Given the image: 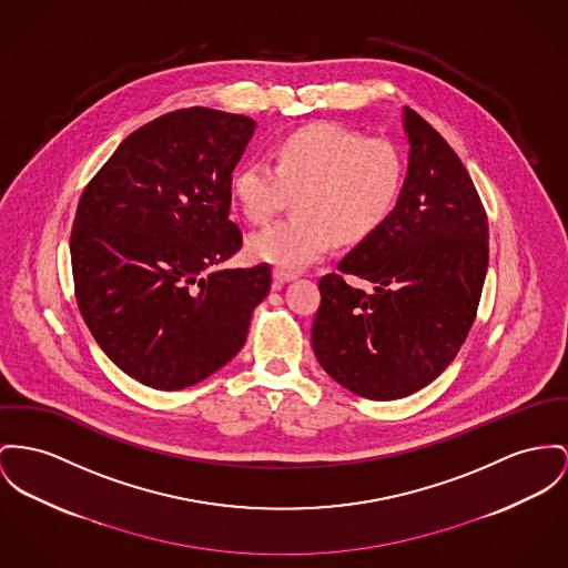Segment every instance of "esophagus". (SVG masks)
<instances>
[{"label":"esophagus","instance_id":"obj_1","mask_svg":"<svg viewBox=\"0 0 568 568\" xmlns=\"http://www.w3.org/2000/svg\"><path fill=\"white\" fill-rule=\"evenodd\" d=\"M273 280H275L277 286H282V284H286V282H293V280H295V273L284 271V268H275V271H273Z\"/></svg>","mask_w":568,"mask_h":568}]
</instances>
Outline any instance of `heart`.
<instances>
[{
  "mask_svg": "<svg viewBox=\"0 0 568 568\" xmlns=\"http://www.w3.org/2000/svg\"><path fill=\"white\" fill-rule=\"evenodd\" d=\"M403 187V159L381 138L318 122L282 138L266 161L241 163L230 193L252 224H266L293 195L295 213L247 239L254 261L300 271L318 261L332 239L351 245L392 213Z\"/></svg>",
  "mask_w": 568,
  "mask_h": 568,
  "instance_id": "1",
  "label": "heart"
}]
</instances>
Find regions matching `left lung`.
Segmentation results:
<instances>
[{
    "mask_svg": "<svg viewBox=\"0 0 568 568\" xmlns=\"http://www.w3.org/2000/svg\"><path fill=\"white\" fill-rule=\"evenodd\" d=\"M403 129L409 163L396 206L336 273L321 277L312 325L323 371L371 400L405 398L450 366L489 265L487 213L465 165L409 108Z\"/></svg>",
    "mask_w": 568,
    "mask_h": 568,
    "instance_id": "8db88e82",
    "label": "left lung"
}]
</instances>
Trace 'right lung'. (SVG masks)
Segmentation results:
<instances>
[{
    "mask_svg": "<svg viewBox=\"0 0 568 568\" xmlns=\"http://www.w3.org/2000/svg\"><path fill=\"white\" fill-rule=\"evenodd\" d=\"M247 115L176 110L131 133L81 193L71 232L79 312L105 355L154 389L211 377L241 351L271 266L220 268L241 250L230 176Z\"/></svg>",
    "mask_w": 568,
    "mask_h": 568,
    "instance_id": "add662e5",
    "label": "right lung"
}]
</instances>
